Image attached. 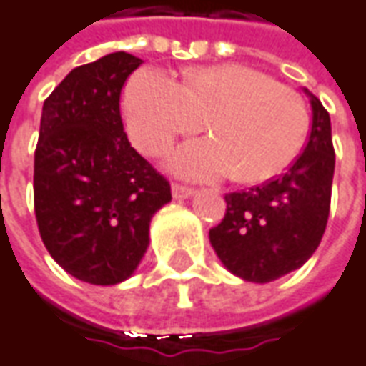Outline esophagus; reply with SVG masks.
Wrapping results in <instances>:
<instances>
[{
    "label": "esophagus",
    "instance_id": "1",
    "mask_svg": "<svg viewBox=\"0 0 366 366\" xmlns=\"http://www.w3.org/2000/svg\"><path fill=\"white\" fill-rule=\"evenodd\" d=\"M171 191H173V197L175 199H189L193 197V189L187 187V185H179V183H173L171 185Z\"/></svg>",
    "mask_w": 366,
    "mask_h": 366
}]
</instances>
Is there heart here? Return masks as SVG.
<instances>
[{
	"label": "heart",
	"mask_w": 366,
	"mask_h": 366,
	"mask_svg": "<svg viewBox=\"0 0 366 366\" xmlns=\"http://www.w3.org/2000/svg\"><path fill=\"white\" fill-rule=\"evenodd\" d=\"M123 111L131 141L147 155L163 153L205 121L211 139L181 145L171 169L191 179L233 173L241 183H261L289 167L309 125L293 89L237 63L193 67L181 85L157 69H141L125 87Z\"/></svg>",
	"instance_id": "1"
}]
</instances>
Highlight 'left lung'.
Masks as SVG:
<instances>
[{
  "label": "left lung",
  "mask_w": 366,
  "mask_h": 366,
  "mask_svg": "<svg viewBox=\"0 0 366 366\" xmlns=\"http://www.w3.org/2000/svg\"><path fill=\"white\" fill-rule=\"evenodd\" d=\"M313 123L303 153L281 177L225 195L223 221L209 231L221 263L237 277L269 283L303 267L321 243L331 209V117L309 93Z\"/></svg>",
  "instance_id": "obj_1"
}]
</instances>
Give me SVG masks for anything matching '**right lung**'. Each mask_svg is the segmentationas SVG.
<instances>
[{"label": "right lung", "instance_id": "1", "mask_svg": "<svg viewBox=\"0 0 366 366\" xmlns=\"http://www.w3.org/2000/svg\"><path fill=\"white\" fill-rule=\"evenodd\" d=\"M109 53L75 67L45 99L35 149V219L45 249L75 279L117 285L149 247L153 215L171 185L123 131V83L141 65Z\"/></svg>", "mask_w": 366, "mask_h": 366}]
</instances>
